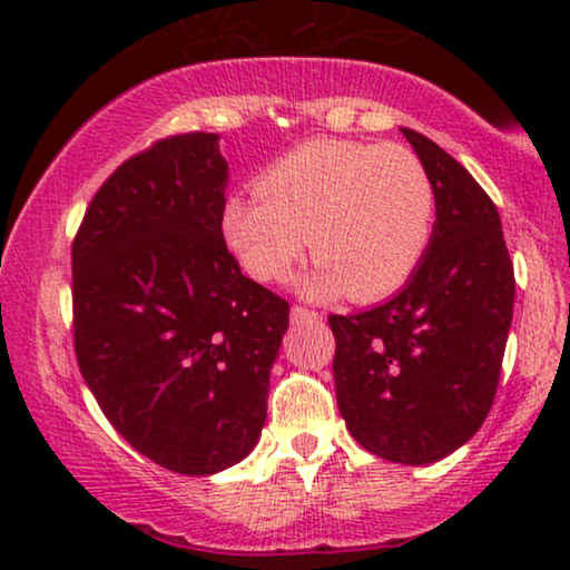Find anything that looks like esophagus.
Here are the masks:
<instances>
[{
    "label": "esophagus",
    "instance_id": "esophagus-1",
    "mask_svg": "<svg viewBox=\"0 0 570 570\" xmlns=\"http://www.w3.org/2000/svg\"><path fill=\"white\" fill-rule=\"evenodd\" d=\"M291 318H293V324H308V322H318V314L314 308L298 306V303H295V306L291 308Z\"/></svg>",
    "mask_w": 570,
    "mask_h": 570
}]
</instances>
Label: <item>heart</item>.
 <instances>
[{
    "label": "heart",
    "mask_w": 570,
    "mask_h": 570,
    "mask_svg": "<svg viewBox=\"0 0 570 570\" xmlns=\"http://www.w3.org/2000/svg\"><path fill=\"white\" fill-rule=\"evenodd\" d=\"M256 194H230L220 236L248 277L279 283L303 259L318 267L303 291L381 301L423 264L435 230L433 178L410 147L311 139L272 163Z\"/></svg>",
    "instance_id": "b5f03b06"
}]
</instances>
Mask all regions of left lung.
Wrapping results in <instances>:
<instances>
[{
  "instance_id": "8db88e82",
  "label": "left lung",
  "mask_w": 570,
  "mask_h": 570,
  "mask_svg": "<svg viewBox=\"0 0 570 570\" xmlns=\"http://www.w3.org/2000/svg\"><path fill=\"white\" fill-rule=\"evenodd\" d=\"M433 178L431 248L402 293L330 316L340 415L371 454L431 464L472 439L493 407L513 316L501 215L462 163L402 129Z\"/></svg>"
}]
</instances>
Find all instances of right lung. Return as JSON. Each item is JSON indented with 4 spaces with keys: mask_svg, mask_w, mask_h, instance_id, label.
Segmentation results:
<instances>
[{
    "mask_svg": "<svg viewBox=\"0 0 570 570\" xmlns=\"http://www.w3.org/2000/svg\"><path fill=\"white\" fill-rule=\"evenodd\" d=\"M225 181L217 135L158 139L106 178L72 240L85 384L124 441L178 474L254 449L291 318L225 246Z\"/></svg>",
    "mask_w": 570,
    "mask_h": 570,
    "instance_id": "1",
    "label": "right lung"
}]
</instances>
